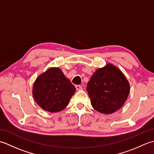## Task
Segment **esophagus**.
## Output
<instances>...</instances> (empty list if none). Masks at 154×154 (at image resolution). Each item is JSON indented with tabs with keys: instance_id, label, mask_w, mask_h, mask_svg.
I'll return each instance as SVG.
<instances>
[{
	"instance_id": "obj_1",
	"label": "esophagus",
	"mask_w": 154,
	"mask_h": 154,
	"mask_svg": "<svg viewBox=\"0 0 154 154\" xmlns=\"http://www.w3.org/2000/svg\"><path fill=\"white\" fill-rule=\"evenodd\" d=\"M75 88H76V89H77V91L81 90V89H83V88H82V86L80 85H75Z\"/></svg>"
}]
</instances>
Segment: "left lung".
Instances as JSON below:
<instances>
[{
	"instance_id": "8db88e82",
	"label": "left lung",
	"mask_w": 154,
	"mask_h": 154,
	"mask_svg": "<svg viewBox=\"0 0 154 154\" xmlns=\"http://www.w3.org/2000/svg\"><path fill=\"white\" fill-rule=\"evenodd\" d=\"M87 91L94 110L100 113L112 114L126 102L130 85L119 68L107 64L93 73Z\"/></svg>"
}]
</instances>
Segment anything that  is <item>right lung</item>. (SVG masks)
Instances as JSON below:
<instances>
[{"mask_svg": "<svg viewBox=\"0 0 154 154\" xmlns=\"http://www.w3.org/2000/svg\"><path fill=\"white\" fill-rule=\"evenodd\" d=\"M75 87L57 67L51 68L40 75L33 87V96L42 109L57 112L68 105Z\"/></svg>", "mask_w": 154, "mask_h": 154, "instance_id": "obj_1", "label": "right lung"}]
</instances>
